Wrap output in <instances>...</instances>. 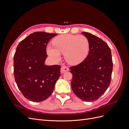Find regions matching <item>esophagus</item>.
Returning a JSON list of instances; mask_svg holds the SVG:
<instances>
[{
    "label": "esophagus",
    "instance_id": "1",
    "mask_svg": "<svg viewBox=\"0 0 129 129\" xmlns=\"http://www.w3.org/2000/svg\"><path fill=\"white\" fill-rule=\"evenodd\" d=\"M68 71H69L68 67H66V66H63L61 68V72L62 73H63L66 72H67Z\"/></svg>",
    "mask_w": 129,
    "mask_h": 129
}]
</instances>
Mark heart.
<instances>
[{
  "label": "heart",
  "instance_id": "b5f03b06",
  "mask_svg": "<svg viewBox=\"0 0 129 129\" xmlns=\"http://www.w3.org/2000/svg\"><path fill=\"white\" fill-rule=\"evenodd\" d=\"M53 45H48L46 51L53 59L60 60L61 53H64L66 60L69 63L77 64L87 57L89 50V42L87 37L71 34L61 35L52 41Z\"/></svg>",
  "mask_w": 129,
  "mask_h": 129
}]
</instances>
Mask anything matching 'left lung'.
<instances>
[{
  "label": "left lung",
  "instance_id": "1",
  "mask_svg": "<svg viewBox=\"0 0 129 129\" xmlns=\"http://www.w3.org/2000/svg\"><path fill=\"white\" fill-rule=\"evenodd\" d=\"M89 42V52L81 62L70 67L73 74L71 86L74 93L85 102L99 99L110 84L113 68L110 47L94 35L82 32Z\"/></svg>",
  "mask_w": 129,
  "mask_h": 129
}]
</instances>
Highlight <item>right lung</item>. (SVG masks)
<instances>
[{
	"label": "right lung",
	"instance_id": "1",
	"mask_svg": "<svg viewBox=\"0 0 129 129\" xmlns=\"http://www.w3.org/2000/svg\"><path fill=\"white\" fill-rule=\"evenodd\" d=\"M55 33L37 32L30 34L18 45L14 55V75L25 98L39 102L52 94L60 76V65L45 64L46 47Z\"/></svg>",
	"mask_w": 129,
	"mask_h": 129
}]
</instances>
